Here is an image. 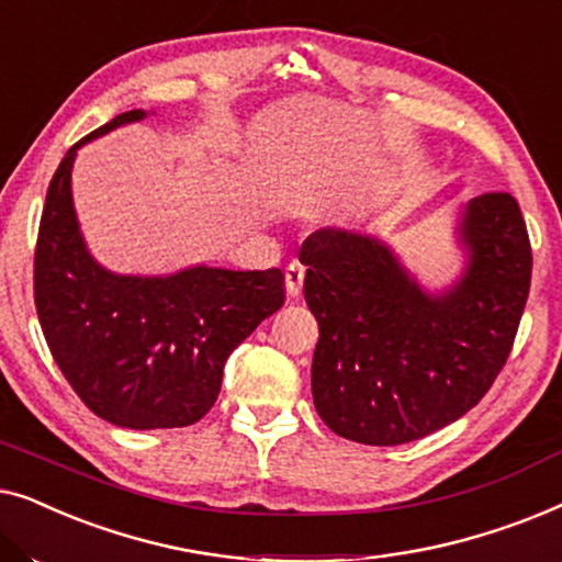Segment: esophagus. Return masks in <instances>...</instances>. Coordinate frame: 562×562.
<instances>
[{
  "label": "esophagus",
  "mask_w": 562,
  "mask_h": 562,
  "mask_svg": "<svg viewBox=\"0 0 562 562\" xmlns=\"http://www.w3.org/2000/svg\"><path fill=\"white\" fill-rule=\"evenodd\" d=\"M304 271H306V268L299 263V260H291V263L286 266V294H289V299H299V294H302Z\"/></svg>",
  "instance_id": "esophagus-1"
}]
</instances>
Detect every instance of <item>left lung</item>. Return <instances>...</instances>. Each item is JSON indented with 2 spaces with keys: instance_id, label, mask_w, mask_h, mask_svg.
I'll list each match as a JSON object with an SVG mask.
<instances>
[{
  "instance_id": "obj_1",
  "label": "left lung",
  "mask_w": 562,
  "mask_h": 562,
  "mask_svg": "<svg viewBox=\"0 0 562 562\" xmlns=\"http://www.w3.org/2000/svg\"><path fill=\"white\" fill-rule=\"evenodd\" d=\"M463 268L427 289L379 235L322 227L302 243L304 299L319 325L312 396L345 440L404 445L463 417L509 358L532 248L517 199L460 206Z\"/></svg>"
}]
</instances>
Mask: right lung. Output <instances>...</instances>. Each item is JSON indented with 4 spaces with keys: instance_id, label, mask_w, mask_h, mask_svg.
I'll return each mask as SVG.
<instances>
[{
    "instance_id": "obj_1",
    "label": "right lung",
    "mask_w": 562,
    "mask_h": 562,
    "mask_svg": "<svg viewBox=\"0 0 562 562\" xmlns=\"http://www.w3.org/2000/svg\"><path fill=\"white\" fill-rule=\"evenodd\" d=\"M145 117L117 114L68 148L53 173L35 248V310L60 373L97 417L171 429L212 409L229 352L281 310L283 273L199 263L135 276L91 256L71 194L76 153Z\"/></svg>"
}]
</instances>
